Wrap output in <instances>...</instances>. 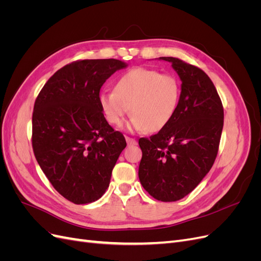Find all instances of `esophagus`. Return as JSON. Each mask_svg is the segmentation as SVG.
Wrapping results in <instances>:
<instances>
[{"instance_id":"34e87169","label":"esophagus","mask_w":261,"mask_h":261,"mask_svg":"<svg viewBox=\"0 0 261 261\" xmlns=\"http://www.w3.org/2000/svg\"><path fill=\"white\" fill-rule=\"evenodd\" d=\"M125 139H126V143H127V145H136V144H137V141H136L135 139L130 138V137H128V136H126Z\"/></svg>"}]
</instances>
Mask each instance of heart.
Returning <instances> with one entry per match:
<instances>
[{
  "label": "heart",
  "mask_w": 261,
  "mask_h": 261,
  "mask_svg": "<svg viewBox=\"0 0 261 261\" xmlns=\"http://www.w3.org/2000/svg\"><path fill=\"white\" fill-rule=\"evenodd\" d=\"M180 92V82L175 75L135 67L118 77L114 91L102 92L99 103L110 124L122 125L130 108L133 118L128 128L155 133L175 115Z\"/></svg>",
  "instance_id": "b5f03b06"
}]
</instances>
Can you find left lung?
<instances>
[{
    "label": "left lung",
    "mask_w": 261,
    "mask_h": 261,
    "mask_svg": "<svg viewBox=\"0 0 261 261\" xmlns=\"http://www.w3.org/2000/svg\"><path fill=\"white\" fill-rule=\"evenodd\" d=\"M170 62L181 81L178 108L155 135L140 138L138 176L154 199L176 201L197 187L212 168L223 128V107L215 85L200 68L176 58Z\"/></svg>",
    "instance_id": "obj_1"
}]
</instances>
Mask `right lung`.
Wrapping results in <instances>:
<instances>
[{
    "label": "right lung",
    "mask_w": 261,
    "mask_h": 261,
    "mask_svg": "<svg viewBox=\"0 0 261 261\" xmlns=\"http://www.w3.org/2000/svg\"><path fill=\"white\" fill-rule=\"evenodd\" d=\"M126 66L115 59L73 62L54 73L36 99L35 156L52 186L76 204L101 198L126 147L99 103L102 85Z\"/></svg>",
    "instance_id": "1"
}]
</instances>
